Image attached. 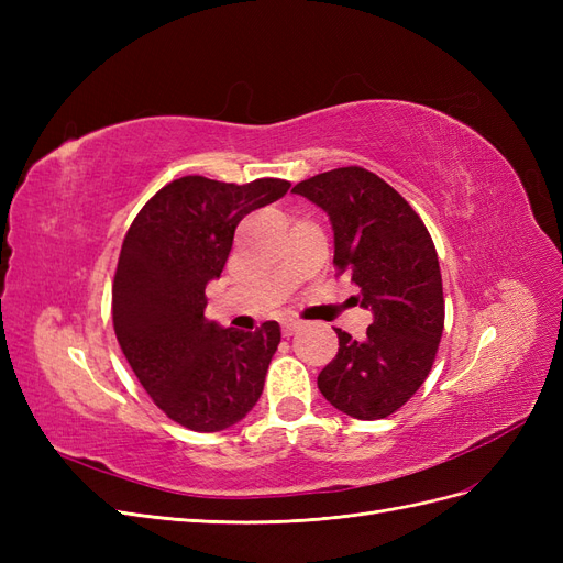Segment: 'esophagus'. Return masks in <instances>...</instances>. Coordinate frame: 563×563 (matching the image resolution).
Returning <instances> with one entry per match:
<instances>
[{
    "instance_id": "obj_1",
    "label": "esophagus",
    "mask_w": 563,
    "mask_h": 563,
    "mask_svg": "<svg viewBox=\"0 0 563 563\" xmlns=\"http://www.w3.org/2000/svg\"><path fill=\"white\" fill-rule=\"evenodd\" d=\"M300 329H302L300 321H284V323H282V333H284L286 338H291V335L298 333Z\"/></svg>"
}]
</instances>
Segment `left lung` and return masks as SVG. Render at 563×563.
Returning a JSON list of instances; mask_svg holds the SVG:
<instances>
[{
	"label": "left lung",
	"mask_w": 563,
	"mask_h": 563,
	"mask_svg": "<svg viewBox=\"0 0 563 563\" xmlns=\"http://www.w3.org/2000/svg\"><path fill=\"white\" fill-rule=\"evenodd\" d=\"M327 211L333 263L360 286L371 310L364 340L335 329L338 354L319 391L356 420L395 413L428 378L444 331V291L432 236L408 201L376 174L343 166L294 187Z\"/></svg>",
	"instance_id": "obj_1"
}]
</instances>
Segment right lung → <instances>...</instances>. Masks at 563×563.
<instances>
[{
  "instance_id": "add662e5",
  "label": "right lung",
  "mask_w": 563,
  "mask_h": 563,
  "mask_svg": "<svg viewBox=\"0 0 563 563\" xmlns=\"http://www.w3.org/2000/svg\"><path fill=\"white\" fill-rule=\"evenodd\" d=\"M288 187L185 176L162 187L124 236L112 284L119 347L152 401L187 430H228L263 395L279 323L223 329L203 317V288L223 272L240 220Z\"/></svg>"
}]
</instances>
